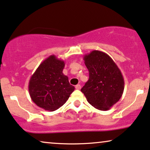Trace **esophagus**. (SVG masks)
I'll use <instances>...</instances> for the list:
<instances>
[{
	"mask_svg": "<svg viewBox=\"0 0 150 150\" xmlns=\"http://www.w3.org/2000/svg\"><path fill=\"white\" fill-rule=\"evenodd\" d=\"M75 88H76L77 90H79V89L81 88V85L80 84H77L76 86H75Z\"/></svg>",
	"mask_w": 150,
	"mask_h": 150,
	"instance_id": "34e87169",
	"label": "esophagus"
}]
</instances>
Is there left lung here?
<instances>
[{
  "label": "left lung",
  "mask_w": 150,
  "mask_h": 150,
  "mask_svg": "<svg viewBox=\"0 0 150 150\" xmlns=\"http://www.w3.org/2000/svg\"><path fill=\"white\" fill-rule=\"evenodd\" d=\"M83 59L89 79L81 91L93 107L107 111L122 97L125 88L122 73L111 57L102 51L93 50Z\"/></svg>",
  "instance_id": "1"
}]
</instances>
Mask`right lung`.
I'll use <instances>...</instances> for the list:
<instances>
[{
  "label": "right lung",
  "mask_w": 150,
  "mask_h": 150,
  "mask_svg": "<svg viewBox=\"0 0 150 150\" xmlns=\"http://www.w3.org/2000/svg\"><path fill=\"white\" fill-rule=\"evenodd\" d=\"M65 63L55 55L49 56L41 63L30 77L28 91L38 107L53 111L67 101L75 87L64 75Z\"/></svg>",
  "instance_id": "obj_1"
}]
</instances>
